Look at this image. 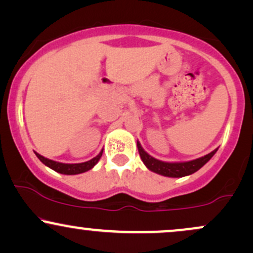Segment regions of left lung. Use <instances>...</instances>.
Segmentation results:
<instances>
[{"mask_svg":"<svg viewBox=\"0 0 253 253\" xmlns=\"http://www.w3.org/2000/svg\"><path fill=\"white\" fill-rule=\"evenodd\" d=\"M136 146H138L139 155H140L141 161L145 164V167L147 169L153 171V172L159 173L162 176L167 177H184L188 175H191V173L196 172L197 170H200L201 168L207 163L208 161L215 155L217 149L211 151L208 155L201 157V158L194 159V161L189 162H162L158 161V159L153 158L152 156H150L149 153L145 151L139 141H136Z\"/></svg>","mask_w":253,"mask_h":253,"instance_id":"obj_1","label":"left lung"}]
</instances>
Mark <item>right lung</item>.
Segmentation results:
<instances>
[{"instance_id":"add662e5","label":"right lung","mask_w":253,"mask_h":253,"mask_svg":"<svg viewBox=\"0 0 253 253\" xmlns=\"http://www.w3.org/2000/svg\"><path fill=\"white\" fill-rule=\"evenodd\" d=\"M103 150H101V152L98 153L96 157H94L92 159H90L88 162H84V163H77V164H65V163H59V162L52 161V159L45 158V157L39 155L36 152V156L40 159V162L48 167L50 169L57 171V172L63 173V175H78V173H83L85 171L95 167L97 164V162L100 161L101 156H102Z\"/></svg>"}]
</instances>
